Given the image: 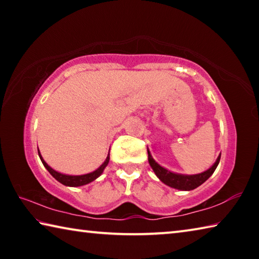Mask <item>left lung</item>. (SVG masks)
Listing matches in <instances>:
<instances>
[{
  "label": "left lung",
  "instance_id": "8db88e82",
  "mask_svg": "<svg viewBox=\"0 0 259 259\" xmlns=\"http://www.w3.org/2000/svg\"><path fill=\"white\" fill-rule=\"evenodd\" d=\"M147 153H148V162H150V165L152 166L153 171L156 175V177L160 179V181L172 188H176V190H181V191H192L194 188L199 187L200 185L207 181V179L211 176L213 174L214 170H216L217 165L221 161V154L218 155L217 160L214 163L210 166L208 170L201 172V174H196V175H183V174H176L170 171V170L163 168V166L160 165L157 162L153 159V156L151 154V152L148 151L147 148Z\"/></svg>",
  "mask_w": 259,
  "mask_h": 259
}]
</instances>
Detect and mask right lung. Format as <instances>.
Wrapping results in <instances>:
<instances>
[{
  "label": "right lung",
  "instance_id": "add662e5",
  "mask_svg": "<svg viewBox=\"0 0 259 259\" xmlns=\"http://www.w3.org/2000/svg\"><path fill=\"white\" fill-rule=\"evenodd\" d=\"M38 156H40L43 165H45L48 171L51 174L52 177L57 179V181H58L59 183L63 184V185L71 186V187L83 186V185H87V184H89L91 182H94L95 179H97L100 176V175L103 174L104 169L106 168L108 162H109V152H108V155L106 157V160L104 161V163L100 165L98 169H96L95 171H93V172H89V174H85V175H76V176H75V175H65V174L56 171V170L52 169L51 166L48 164L45 160H43L40 151H38Z\"/></svg>",
  "mask_w": 259,
  "mask_h": 259
}]
</instances>
